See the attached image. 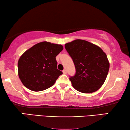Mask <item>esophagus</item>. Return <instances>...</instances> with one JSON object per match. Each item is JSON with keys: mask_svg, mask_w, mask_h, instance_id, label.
<instances>
[{"mask_svg": "<svg viewBox=\"0 0 130 130\" xmlns=\"http://www.w3.org/2000/svg\"><path fill=\"white\" fill-rule=\"evenodd\" d=\"M62 72H63V74H66V73H67V71H66V69H63V71H62Z\"/></svg>", "mask_w": 130, "mask_h": 130, "instance_id": "1", "label": "esophagus"}]
</instances>
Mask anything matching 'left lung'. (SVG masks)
<instances>
[{
	"label": "left lung",
	"instance_id": "8db88e82",
	"mask_svg": "<svg viewBox=\"0 0 130 130\" xmlns=\"http://www.w3.org/2000/svg\"><path fill=\"white\" fill-rule=\"evenodd\" d=\"M65 47L75 66V75L69 77L73 87L83 93L100 89L109 69L105 53L96 45L80 39L66 43Z\"/></svg>",
	"mask_w": 130,
	"mask_h": 130
}]
</instances>
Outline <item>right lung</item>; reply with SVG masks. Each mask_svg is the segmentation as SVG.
I'll return each instance as SVG.
<instances>
[{
  "label": "right lung",
  "mask_w": 130,
  "mask_h": 130,
  "mask_svg": "<svg viewBox=\"0 0 130 130\" xmlns=\"http://www.w3.org/2000/svg\"><path fill=\"white\" fill-rule=\"evenodd\" d=\"M61 44L42 42L26 50L18 62V76L26 88L40 91L53 86L62 72L57 68V55Z\"/></svg>",
  "instance_id": "right-lung-1"
}]
</instances>
